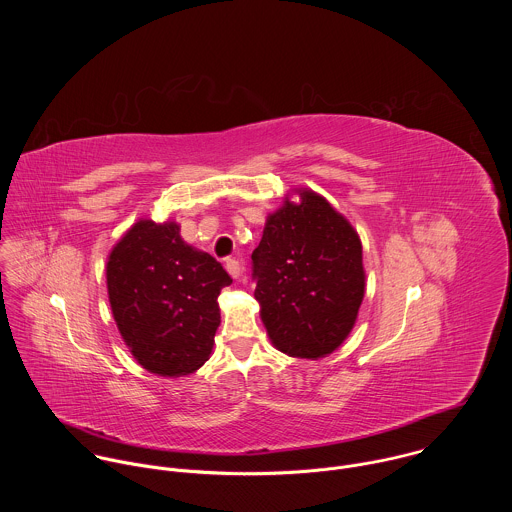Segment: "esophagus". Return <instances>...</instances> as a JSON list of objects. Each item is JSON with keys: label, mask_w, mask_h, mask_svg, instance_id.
<instances>
[{"label": "esophagus", "mask_w": 512, "mask_h": 512, "mask_svg": "<svg viewBox=\"0 0 512 512\" xmlns=\"http://www.w3.org/2000/svg\"><path fill=\"white\" fill-rule=\"evenodd\" d=\"M224 268H226V272H228L232 278H238V276H240V272H242L240 262H238V260H234V258H226Z\"/></svg>", "instance_id": "obj_1"}]
</instances>
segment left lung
<instances>
[{
  "label": "left lung",
  "instance_id": "obj_1",
  "mask_svg": "<svg viewBox=\"0 0 512 512\" xmlns=\"http://www.w3.org/2000/svg\"><path fill=\"white\" fill-rule=\"evenodd\" d=\"M268 215L252 252L254 297L272 345L295 359L319 361L355 327L365 297L363 244L331 203L311 189Z\"/></svg>",
  "mask_w": 512,
  "mask_h": 512
}]
</instances>
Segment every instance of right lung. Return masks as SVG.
<instances>
[{"label":"right lung","instance_id":"right-lung-1","mask_svg":"<svg viewBox=\"0 0 512 512\" xmlns=\"http://www.w3.org/2000/svg\"><path fill=\"white\" fill-rule=\"evenodd\" d=\"M175 220L140 219L114 244L106 286L118 331L134 359L177 378L205 365L220 325L219 295L232 278L187 244Z\"/></svg>","mask_w":512,"mask_h":512}]
</instances>
